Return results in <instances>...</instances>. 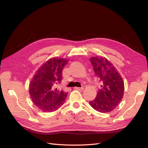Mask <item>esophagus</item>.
I'll return each mask as SVG.
<instances>
[{
    "instance_id": "34e87169",
    "label": "esophagus",
    "mask_w": 148,
    "mask_h": 148,
    "mask_svg": "<svg viewBox=\"0 0 148 148\" xmlns=\"http://www.w3.org/2000/svg\"><path fill=\"white\" fill-rule=\"evenodd\" d=\"M75 89H77V90H78V91H83L84 89V88L82 87V88H78V87H75Z\"/></svg>"
}]
</instances>
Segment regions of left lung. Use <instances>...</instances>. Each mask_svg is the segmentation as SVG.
Returning <instances> with one entry per match:
<instances>
[{"label":"left lung","instance_id":"left-lung-1","mask_svg":"<svg viewBox=\"0 0 148 148\" xmlns=\"http://www.w3.org/2000/svg\"><path fill=\"white\" fill-rule=\"evenodd\" d=\"M90 62L101 88L98 89L95 99L89 104L99 112H109L115 109L122 99L124 92L123 79L113 64L106 58L92 57Z\"/></svg>","mask_w":148,"mask_h":148}]
</instances>
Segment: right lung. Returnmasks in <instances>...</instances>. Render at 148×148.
Returning a JSON list of instances; mask_svg holds the SVG:
<instances>
[{"label":"right lung","mask_w":148,"mask_h":148,"mask_svg":"<svg viewBox=\"0 0 148 148\" xmlns=\"http://www.w3.org/2000/svg\"><path fill=\"white\" fill-rule=\"evenodd\" d=\"M66 64V59L52 58L40 67L31 80L29 95L41 110L51 112L64 104L68 93L57 86L61 83L62 70Z\"/></svg>","instance_id":"1"}]
</instances>
